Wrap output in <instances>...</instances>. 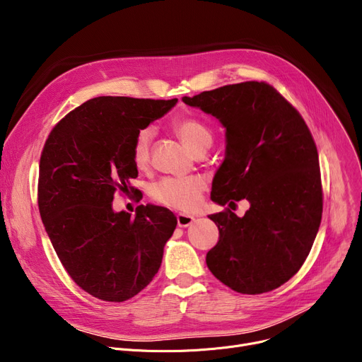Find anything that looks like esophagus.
<instances>
[{
    "label": "esophagus",
    "instance_id": "34e87169",
    "mask_svg": "<svg viewBox=\"0 0 362 362\" xmlns=\"http://www.w3.org/2000/svg\"><path fill=\"white\" fill-rule=\"evenodd\" d=\"M194 221H195L194 216H189V214H185V213H179L177 214V224H179V227H187V226H191Z\"/></svg>",
    "mask_w": 362,
    "mask_h": 362
}]
</instances>
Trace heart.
<instances>
[{"mask_svg":"<svg viewBox=\"0 0 362 362\" xmlns=\"http://www.w3.org/2000/svg\"><path fill=\"white\" fill-rule=\"evenodd\" d=\"M173 129L183 144L197 152L204 146H210L213 133L205 124L195 119H177ZM152 132L142 129L132 142V161L138 168L146 167L149 161V144ZM205 183L201 177H164L152 186V198L157 202L180 211H192L198 206Z\"/></svg>","mask_w":362,"mask_h":362,"instance_id":"heart-1","label":"heart"}]
</instances>
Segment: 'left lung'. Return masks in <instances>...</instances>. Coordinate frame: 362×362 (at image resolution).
Instances as JSON below:
<instances>
[{"instance_id": "obj_1", "label": "left lung", "mask_w": 362, "mask_h": 362, "mask_svg": "<svg viewBox=\"0 0 362 362\" xmlns=\"http://www.w3.org/2000/svg\"><path fill=\"white\" fill-rule=\"evenodd\" d=\"M226 129L224 160L211 199H248L250 210L211 214L217 245L210 272L226 286L257 295L298 273L317 236L322 213L318 152L300 114L269 83L243 82L183 97Z\"/></svg>"}]
</instances>
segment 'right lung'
Wrapping results in <instances>:
<instances>
[{
  "label": "right lung",
  "instance_id": "add662e5",
  "mask_svg": "<svg viewBox=\"0 0 362 362\" xmlns=\"http://www.w3.org/2000/svg\"><path fill=\"white\" fill-rule=\"evenodd\" d=\"M176 103L92 98L57 123L45 142L37 183L41 218L69 276L95 298L127 300L160 270L176 216L146 204L132 218L114 211L112 199L138 177L133 138Z\"/></svg>",
  "mask_w": 362,
  "mask_h": 362
}]
</instances>
